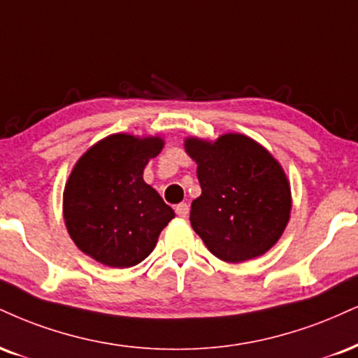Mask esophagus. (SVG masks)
<instances>
[{"instance_id": "1", "label": "esophagus", "mask_w": 358, "mask_h": 358, "mask_svg": "<svg viewBox=\"0 0 358 358\" xmlns=\"http://www.w3.org/2000/svg\"><path fill=\"white\" fill-rule=\"evenodd\" d=\"M188 212H190V206H188L187 203H178V205H176L175 213L178 215V217L185 218V217H187V215H188Z\"/></svg>"}]
</instances>
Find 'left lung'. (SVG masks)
Returning <instances> with one entry per match:
<instances>
[{"instance_id": "obj_1", "label": "left lung", "mask_w": 358, "mask_h": 358, "mask_svg": "<svg viewBox=\"0 0 358 358\" xmlns=\"http://www.w3.org/2000/svg\"><path fill=\"white\" fill-rule=\"evenodd\" d=\"M201 195L192 201L190 223L206 248L230 264L264 255L290 218L287 176L252 138L228 133L215 143L188 138Z\"/></svg>"}]
</instances>
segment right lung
Wrapping results in <instances>:
<instances>
[{
  "instance_id": "right-lung-1",
  "label": "right lung",
  "mask_w": 358,
  "mask_h": 358,
  "mask_svg": "<svg viewBox=\"0 0 358 358\" xmlns=\"http://www.w3.org/2000/svg\"><path fill=\"white\" fill-rule=\"evenodd\" d=\"M160 138L111 135L80 158L64 188V222L81 252L103 265L128 268L143 262L175 217L143 182Z\"/></svg>"
}]
</instances>
